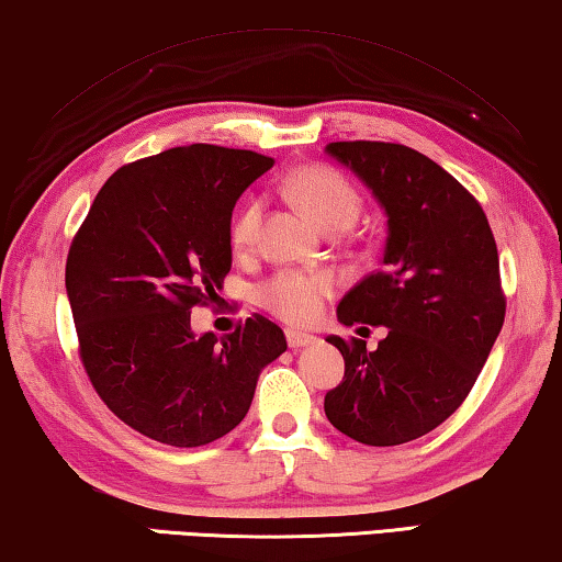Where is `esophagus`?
Here are the masks:
<instances>
[{"mask_svg":"<svg viewBox=\"0 0 562 562\" xmlns=\"http://www.w3.org/2000/svg\"><path fill=\"white\" fill-rule=\"evenodd\" d=\"M286 341H289V347H291L293 351H296V349L311 347V344L316 341V336H314V334H301V331L289 329V331H286Z\"/></svg>","mask_w":562,"mask_h":562,"instance_id":"34e87169","label":"esophagus"}]
</instances>
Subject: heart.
Segmentation results:
<instances>
[{"label":"heart","mask_w":562,"mask_h":562,"mask_svg":"<svg viewBox=\"0 0 562 562\" xmlns=\"http://www.w3.org/2000/svg\"><path fill=\"white\" fill-rule=\"evenodd\" d=\"M286 191L322 223L326 231H347L361 213V195L349 178L329 166H306L286 180ZM261 201L240 205L231 223V244L236 251H248L261 231ZM336 289L331 271L286 269L258 289V301L289 324H314L322 316L326 299Z\"/></svg>","instance_id":"obj_1"}]
</instances>
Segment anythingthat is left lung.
Returning <instances> with one entry per match:
<instances>
[{
	"instance_id": "8db88e82",
	"label": "left lung",
	"mask_w": 562,
	"mask_h": 562,
	"mask_svg": "<svg viewBox=\"0 0 562 562\" xmlns=\"http://www.w3.org/2000/svg\"><path fill=\"white\" fill-rule=\"evenodd\" d=\"M326 153L386 213L382 269L339 301L344 326H386L367 341L329 336L344 379L324 412L344 435L392 447L427 435L477 382L505 322L495 236L468 188L427 155L396 143H329Z\"/></svg>"
}]
</instances>
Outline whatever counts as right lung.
Listing matches in <instances>:
<instances>
[{
    "label": "right lung",
    "mask_w": 562,
    "mask_h": 562,
    "mask_svg": "<svg viewBox=\"0 0 562 562\" xmlns=\"http://www.w3.org/2000/svg\"><path fill=\"white\" fill-rule=\"evenodd\" d=\"M273 158L186 145L112 172L65 269L80 359L94 392L155 442L201 447L240 425L258 374L286 351L263 316L193 334L191 308L231 271L233 205Z\"/></svg>",
    "instance_id": "add662e5"
}]
</instances>
